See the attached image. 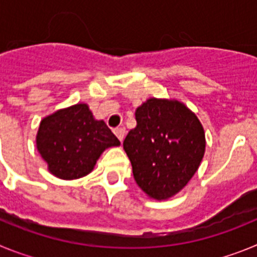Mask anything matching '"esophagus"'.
<instances>
[{
  "label": "esophagus",
  "instance_id": "1",
  "mask_svg": "<svg viewBox=\"0 0 257 257\" xmlns=\"http://www.w3.org/2000/svg\"><path fill=\"white\" fill-rule=\"evenodd\" d=\"M114 134H115V136H117L118 139H119V142H121V143L123 142L124 135H126V130H124L123 127H119V128H115Z\"/></svg>",
  "mask_w": 257,
  "mask_h": 257
}]
</instances>
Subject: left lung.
Wrapping results in <instances>:
<instances>
[{
    "instance_id": "obj_1",
    "label": "left lung",
    "mask_w": 257,
    "mask_h": 257,
    "mask_svg": "<svg viewBox=\"0 0 257 257\" xmlns=\"http://www.w3.org/2000/svg\"><path fill=\"white\" fill-rule=\"evenodd\" d=\"M136 127L123 149L136 184L149 197L166 199L183 189L205 154L201 122L179 101L149 99L136 109Z\"/></svg>"
}]
</instances>
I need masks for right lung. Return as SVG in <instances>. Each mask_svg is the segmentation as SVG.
Here are the masks:
<instances>
[{
  "mask_svg": "<svg viewBox=\"0 0 257 257\" xmlns=\"http://www.w3.org/2000/svg\"><path fill=\"white\" fill-rule=\"evenodd\" d=\"M119 140L104 121H96L86 104L61 109L41 121L37 149L58 178H82L94 169L96 160Z\"/></svg>",
  "mask_w": 257,
  "mask_h": 257,
  "instance_id": "obj_1",
  "label": "right lung"
}]
</instances>
